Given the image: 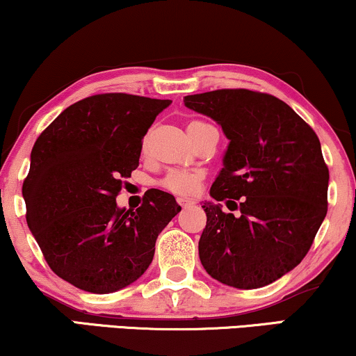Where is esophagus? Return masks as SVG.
I'll return each instance as SVG.
<instances>
[{
	"label": "esophagus",
	"mask_w": 356,
	"mask_h": 356,
	"mask_svg": "<svg viewBox=\"0 0 356 356\" xmlns=\"http://www.w3.org/2000/svg\"><path fill=\"white\" fill-rule=\"evenodd\" d=\"M177 204L181 207H191L195 204V202L191 200V199H186V197H177Z\"/></svg>",
	"instance_id": "esophagus-1"
}]
</instances>
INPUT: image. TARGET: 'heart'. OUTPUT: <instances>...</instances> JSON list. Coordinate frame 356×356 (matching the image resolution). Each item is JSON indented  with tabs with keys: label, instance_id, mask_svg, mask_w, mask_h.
<instances>
[{
	"label": "heart",
	"instance_id": "obj_1",
	"mask_svg": "<svg viewBox=\"0 0 356 356\" xmlns=\"http://www.w3.org/2000/svg\"><path fill=\"white\" fill-rule=\"evenodd\" d=\"M195 123V121H192ZM204 172L197 169H172L164 175L161 187L177 195H193L200 191Z\"/></svg>",
	"mask_w": 356,
	"mask_h": 356
}]
</instances>
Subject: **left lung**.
Listing matches in <instances>:
<instances>
[{
	"label": "left lung",
	"instance_id": "obj_1",
	"mask_svg": "<svg viewBox=\"0 0 356 356\" xmlns=\"http://www.w3.org/2000/svg\"><path fill=\"white\" fill-rule=\"evenodd\" d=\"M230 139L205 202L199 256L205 271L238 289L271 284L309 253L327 215L328 168L321 141L292 108L269 93L222 88L186 97Z\"/></svg>",
	"mask_w": 356,
	"mask_h": 356
}]
</instances>
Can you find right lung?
Masks as SVG:
<instances>
[{"label":"right lung","mask_w":356,"mask_h":356,"mask_svg":"<svg viewBox=\"0 0 356 356\" xmlns=\"http://www.w3.org/2000/svg\"><path fill=\"white\" fill-rule=\"evenodd\" d=\"M170 100L100 93L65 108L40 133L22 182L26 220L49 268L79 289L108 294L141 276L157 235L181 211L151 188L136 210L118 209L139 165L143 138Z\"/></svg>","instance_id":"obj_1"}]
</instances>
